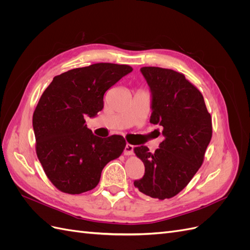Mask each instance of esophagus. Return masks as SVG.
<instances>
[{
  "label": "esophagus",
  "instance_id": "obj_1",
  "mask_svg": "<svg viewBox=\"0 0 250 250\" xmlns=\"http://www.w3.org/2000/svg\"><path fill=\"white\" fill-rule=\"evenodd\" d=\"M124 154L125 155H132L133 154V146L130 144H126L125 149H124Z\"/></svg>",
  "mask_w": 250,
  "mask_h": 250
}]
</instances>
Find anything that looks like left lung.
Wrapping results in <instances>:
<instances>
[{
  "label": "left lung",
  "mask_w": 250,
  "mask_h": 250,
  "mask_svg": "<svg viewBox=\"0 0 250 250\" xmlns=\"http://www.w3.org/2000/svg\"><path fill=\"white\" fill-rule=\"evenodd\" d=\"M141 72L151 92L150 123L163 127L164 141L154 153L146 146L133 149L145 166L144 176L133 185L164 200L184 190L201 167L211 139V118L202 94L184 74L156 66Z\"/></svg>",
  "instance_id": "1"
}]
</instances>
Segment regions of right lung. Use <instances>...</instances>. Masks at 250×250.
I'll return each mask as SVG.
<instances>
[{
    "instance_id": "1",
    "label": "right lung",
    "mask_w": 250,
    "mask_h": 250,
    "mask_svg": "<svg viewBox=\"0 0 250 250\" xmlns=\"http://www.w3.org/2000/svg\"><path fill=\"white\" fill-rule=\"evenodd\" d=\"M130 72L127 64H90L55 76L42 93L32 120L36 154L59 191L75 195L93 190L106 164L122 154L123 137H97L84 118L96 117L105 92Z\"/></svg>"
}]
</instances>
